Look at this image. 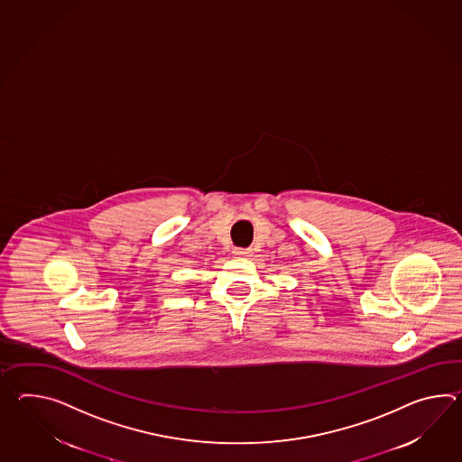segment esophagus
<instances>
[{
  "instance_id": "34e87169",
  "label": "esophagus",
  "mask_w": 462,
  "mask_h": 462,
  "mask_svg": "<svg viewBox=\"0 0 462 462\" xmlns=\"http://www.w3.org/2000/svg\"><path fill=\"white\" fill-rule=\"evenodd\" d=\"M234 255L238 256V258H250L254 255V250L252 248H236Z\"/></svg>"
}]
</instances>
